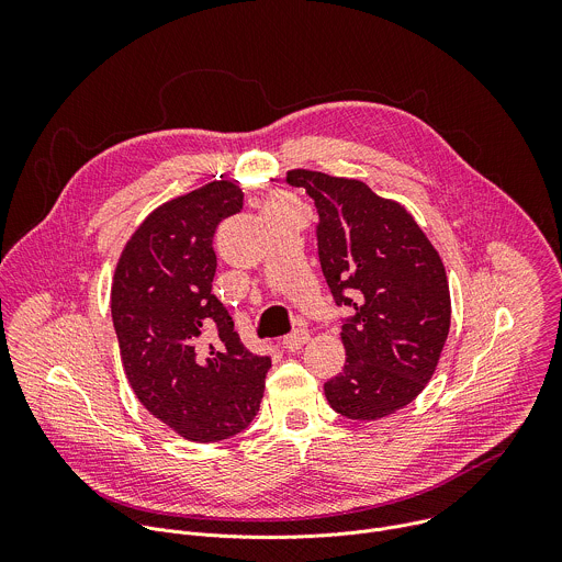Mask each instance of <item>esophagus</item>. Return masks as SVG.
<instances>
[{
	"mask_svg": "<svg viewBox=\"0 0 562 562\" xmlns=\"http://www.w3.org/2000/svg\"><path fill=\"white\" fill-rule=\"evenodd\" d=\"M308 338H311V334L306 329H293L289 336H284L282 345L286 351H297L308 342Z\"/></svg>",
	"mask_w": 562,
	"mask_h": 562,
	"instance_id": "esophagus-1",
	"label": "esophagus"
}]
</instances>
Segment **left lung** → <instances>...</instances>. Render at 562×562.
I'll use <instances>...</instances> for the list:
<instances>
[{"instance_id":"left-lung-1","label":"left lung","mask_w":562,"mask_h":562,"mask_svg":"<svg viewBox=\"0 0 562 562\" xmlns=\"http://www.w3.org/2000/svg\"><path fill=\"white\" fill-rule=\"evenodd\" d=\"M317 209V256L342 317L347 362L325 382L329 405L351 420L407 407L431 380L445 347L451 300L442 260L416 220L364 182L289 171Z\"/></svg>"}]
</instances>
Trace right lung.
Masks as SVG:
<instances>
[{
  "label": "right lung",
  "instance_id": "obj_1",
  "mask_svg": "<svg viewBox=\"0 0 562 562\" xmlns=\"http://www.w3.org/2000/svg\"><path fill=\"white\" fill-rule=\"evenodd\" d=\"M243 189L211 182L155 209L128 239L111 289L113 327L139 403L187 440L217 442L251 425L271 356H256L211 293L217 224Z\"/></svg>",
  "mask_w": 562,
  "mask_h": 562
}]
</instances>
